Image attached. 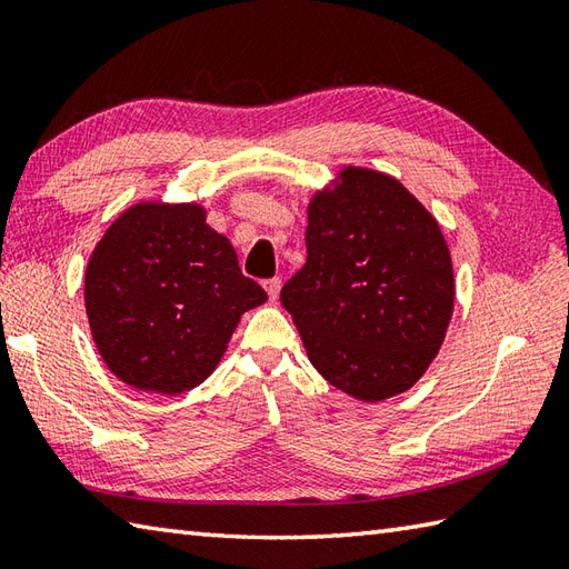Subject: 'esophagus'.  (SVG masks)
Listing matches in <instances>:
<instances>
[{"label": "esophagus", "instance_id": "esophagus-1", "mask_svg": "<svg viewBox=\"0 0 569 569\" xmlns=\"http://www.w3.org/2000/svg\"><path fill=\"white\" fill-rule=\"evenodd\" d=\"M263 288L266 293H269V298L276 300L278 293H281V278H269V281H263Z\"/></svg>", "mask_w": 569, "mask_h": 569}]
</instances>
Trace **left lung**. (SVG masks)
<instances>
[{
	"label": "left lung",
	"instance_id": "8db88e82",
	"mask_svg": "<svg viewBox=\"0 0 569 569\" xmlns=\"http://www.w3.org/2000/svg\"><path fill=\"white\" fill-rule=\"evenodd\" d=\"M308 208V259L281 288L310 365L359 401L410 389L455 308L440 224L396 178L347 166Z\"/></svg>",
	"mask_w": 569,
	"mask_h": 569
}]
</instances>
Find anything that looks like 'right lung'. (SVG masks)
Listing matches in <instances>:
<instances>
[{"instance_id": "obj_1", "label": "right lung", "mask_w": 569, "mask_h": 569, "mask_svg": "<svg viewBox=\"0 0 569 569\" xmlns=\"http://www.w3.org/2000/svg\"><path fill=\"white\" fill-rule=\"evenodd\" d=\"M266 291L241 273L200 204L139 202L112 222L84 273V308L104 365L139 391L196 389Z\"/></svg>"}]
</instances>
